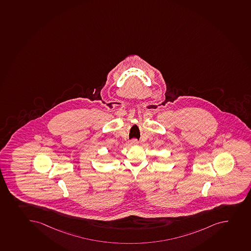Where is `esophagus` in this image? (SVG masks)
<instances>
[{"label":"esophagus","mask_w":251,"mask_h":251,"mask_svg":"<svg viewBox=\"0 0 251 251\" xmlns=\"http://www.w3.org/2000/svg\"><path fill=\"white\" fill-rule=\"evenodd\" d=\"M130 144H131L132 146H137L138 144V141L135 139V138H134V139H132V140L130 141Z\"/></svg>","instance_id":"1"}]
</instances>
